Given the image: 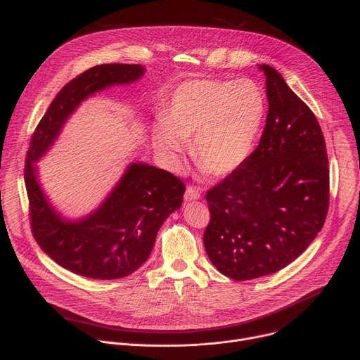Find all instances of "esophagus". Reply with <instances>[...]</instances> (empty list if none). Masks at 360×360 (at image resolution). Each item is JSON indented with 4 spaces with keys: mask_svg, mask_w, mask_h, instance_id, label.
<instances>
[{
    "mask_svg": "<svg viewBox=\"0 0 360 360\" xmlns=\"http://www.w3.org/2000/svg\"><path fill=\"white\" fill-rule=\"evenodd\" d=\"M184 198H185V200H195V199L200 198V192L195 186H188Z\"/></svg>",
    "mask_w": 360,
    "mask_h": 360,
    "instance_id": "obj_1",
    "label": "esophagus"
}]
</instances>
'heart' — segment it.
Instances as JSON below:
<instances>
[{"label": "heart", "mask_w": 360, "mask_h": 360, "mask_svg": "<svg viewBox=\"0 0 360 360\" xmlns=\"http://www.w3.org/2000/svg\"><path fill=\"white\" fill-rule=\"evenodd\" d=\"M266 111L262 89L250 79H198L171 96L153 142L172 169L184 162L192 141L196 165L212 176L235 172L250 155Z\"/></svg>", "instance_id": "1"}]
</instances>
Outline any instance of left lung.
<instances>
[{"mask_svg":"<svg viewBox=\"0 0 360 360\" xmlns=\"http://www.w3.org/2000/svg\"><path fill=\"white\" fill-rule=\"evenodd\" d=\"M269 110L259 145L207 192L203 245L235 281L293 262L321 232L329 208V162L321 125L282 75L262 64Z\"/></svg>","mask_w":360,"mask_h":360,"instance_id":"8db88e82","label":"left lung"}]
</instances>
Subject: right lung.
Returning <instances> with one entry per match:
<instances>
[{
    "label": "right lung",
    "instance_id": "right-lung-1",
    "mask_svg": "<svg viewBox=\"0 0 360 360\" xmlns=\"http://www.w3.org/2000/svg\"><path fill=\"white\" fill-rule=\"evenodd\" d=\"M143 72L138 64H102L84 71L57 94L31 136L24 178L32 235L51 259L85 278L111 281L135 272L149 258L164 221L182 205L185 184L165 169L131 164L95 212L71 222L48 203L35 162L81 101L107 86L136 81Z\"/></svg>",
    "mask_w": 360,
    "mask_h": 360
}]
</instances>
